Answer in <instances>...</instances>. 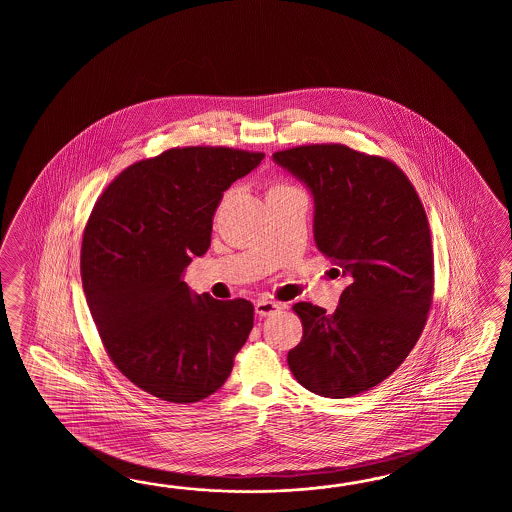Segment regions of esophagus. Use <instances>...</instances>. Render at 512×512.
I'll use <instances>...</instances> for the list:
<instances>
[{
	"mask_svg": "<svg viewBox=\"0 0 512 512\" xmlns=\"http://www.w3.org/2000/svg\"><path fill=\"white\" fill-rule=\"evenodd\" d=\"M280 309H283V305L276 304V302H267V300H258L256 302V315L271 316L274 313H278Z\"/></svg>",
	"mask_w": 512,
	"mask_h": 512,
	"instance_id": "esophagus-1",
	"label": "esophagus"
}]
</instances>
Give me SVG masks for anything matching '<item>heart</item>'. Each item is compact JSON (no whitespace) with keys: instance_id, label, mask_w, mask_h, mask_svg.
Returning <instances> with one entry per match:
<instances>
[{"instance_id":"obj_1","label":"heart","mask_w":512,"mask_h":512,"mask_svg":"<svg viewBox=\"0 0 512 512\" xmlns=\"http://www.w3.org/2000/svg\"><path fill=\"white\" fill-rule=\"evenodd\" d=\"M289 190H296L293 185H289V183H285V181H272L271 186H269V192H267V196H271V194H280V192H289Z\"/></svg>"}]
</instances>
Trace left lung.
<instances>
[{
	"instance_id": "obj_1",
	"label": "left lung",
	"mask_w": 512,
	"mask_h": 512,
	"mask_svg": "<svg viewBox=\"0 0 512 512\" xmlns=\"http://www.w3.org/2000/svg\"><path fill=\"white\" fill-rule=\"evenodd\" d=\"M315 197L318 251L348 287L335 313L298 302L304 335L287 364L305 390L346 399L397 370L425 329L434 298V249L425 207L397 164L346 144L272 153Z\"/></svg>"
}]
</instances>
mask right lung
Returning <instances> with one entry per match:
<instances>
[{
  "label": "right lung",
  "instance_id": "obj_1",
  "mask_svg": "<svg viewBox=\"0 0 512 512\" xmlns=\"http://www.w3.org/2000/svg\"><path fill=\"white\" fill-rule=\"evenodd\" d=\"M265 153L186 146L122 170L87 219L80 276L115 368L153 397L197 403L229 379L254 324L245 298H192L181 274L210 245L223 192Z\"/></svg>",
  "mask_w": 512,
  "mask_h": 512
}]
</instances>
